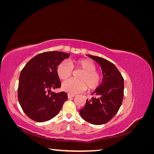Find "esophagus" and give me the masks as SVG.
Returning a JSON list of instances; mask_svg holds the SVG:
<instances>
[{"instance_id":"1","label":"esophagus","mask_w":154,"mask_h":154,"mask_svg":"<svg viewBox=\"0 0 154 154\" xmlns=\"http://www.w3.org/2000/svg\"><path fill=\"white\" fill-rule=\"evenodd\" d=\"M75 94H68V98H71V97H73L75 96Z\"/></svg>"}]
</instances>
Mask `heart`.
Returning <instances> with one entry per match:
<instances>
[{
  "mask_svg": "<svg viewBox=\"0 0 154 154\" xmlns=\"http://www.w3.org/2000/svg\"><path fill=\"white\" fill-rule=\"evenodd\" d=\"M73 69H80L83 72L78 76V80L70 79L62 85V90L69 94H74L85 91L87 87L89 90H94L101 84L102 77L96 71V66L90 60L80 59L72 61L70 64L63 60L57 66V71L59 78L65 80L71 76Z\"/></svg>",
  "mask_w": 154,
  "mask_h": 154,
  "instance_id": "1",
  "label": "heart"
}]
</instances>
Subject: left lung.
<instances>
[{"instance_id":"8db88e82","label":"left lung","mask_w":154,"mask_h":154,"mask_svg":"<svg viewBox=\"0 0 154 154\" xmlns=\"http://www.w3.org/2000/svg\"><path fill=\"white\" fill-rule=\"evenodd\" d=\"M98 63L103 71V80L93 93L95 97L87 100L80 110L82 118L93 125L109 122L117 114L124 95V79L114 64L105 58L87 54Z\"/></svg>"}]
</instances>
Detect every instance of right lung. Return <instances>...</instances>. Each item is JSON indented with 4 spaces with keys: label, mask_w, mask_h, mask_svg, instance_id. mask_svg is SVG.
Here are the masks:
<instances>
[{
    "label": "right lung",
    "mask_w": 154,
    "mask_h": 154,
    "mask_svg": "<svg viewBox=\"0 0 154 154\" xmlns=\"http://www.w3.org/2000/svg\"><path fill=\"white\" fill-rule=\"evenodd\" d=\"M69 54L48 51L35 56L22 70L18 87V99L27 116L37 122L48 121L57 116L67 100L65 92L51 89L61 87L57 69Z\"/></svg>",
    "instance_id": "add662e5"
}]
</instances>
